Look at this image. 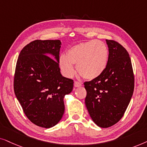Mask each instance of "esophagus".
I'll return each instance as SVG.
<instances>
[{"instance_id": "34e87169", "label": "esophagus", "mask_w": 147, "mask_h": 147, "mask_svg": "<svg viewBox=\"0 0 147 147\" xmlns=\"http://www.w3.org/2000/svg\"><path fill=\"white\" fill-rule=\"evenodd\" d=\"M74 86H75V87H79L82 86V84L78 81H75V83H74Z\"/></svg>"}]
</instances>
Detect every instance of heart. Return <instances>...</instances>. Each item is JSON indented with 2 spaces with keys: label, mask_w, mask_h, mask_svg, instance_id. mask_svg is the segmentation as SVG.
Wrapping results in <instances>:
<instances>
[{
  "label": "heart",
  "mask_w": 147,
  "mask_h": 147,
  "mask_svg": "<svg viewBox=\"0 0 147 147\" xmlns=\"http://www.w3.org/2000/svg\"><path fill=\"white\" fill-rule=\"evenodd\" d=\"M108 48L104 43L90 40L70 47L66 56L60 57L59 64L66 77H71L75 72L73 64H77L79 74L84 79L93 80L104 72L108 62Z\"/></svg>",
  "instance_id": "1"
}]
</instances>
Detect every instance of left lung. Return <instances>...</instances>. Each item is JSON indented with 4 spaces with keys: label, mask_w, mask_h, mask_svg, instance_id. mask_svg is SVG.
<instances>
[{
    "label": "left lung",
    "mask_w": 147,
    "mask_h": 147,
    "mask_svg": "<svg viewBox=\"0 0 147 147\" xmlns=\"http://www.w3.org/2000/svg\"><path fill=\"white\" fill-rule=\"evenodd\" d=\"M109 56L107 67L96 79L84 83L85 105L92 120L101 128H108L124 116L132 98L134 77L126 49L106 40Z\"/></svg>",
    "instance_id": "obj_1"
}]
</instances>
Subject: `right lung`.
<instances>
[{"instance_id": "add662e5", "label": "right lung", "mask_w": 147, "mask_h": 147, "mask_svg": "<svg viewBox=\"0 0 147 147\" xmlns=\"http://www.w3.org/2000/svg\"><path fill=\"white\" fill-rule=\"evenodd\" d=\"M61 45L58 40L33 41L22 49L17 62L15 95L27 118L42 128H52L60 122L64 96L73 89V80L60 73Z\"/></svg>"}]
</instances>
